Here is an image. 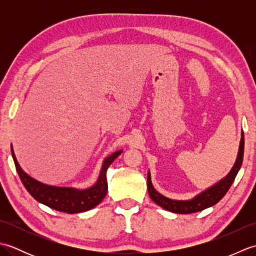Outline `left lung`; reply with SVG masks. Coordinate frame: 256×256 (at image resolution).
I'll return each instance as SVG.
<instances>
[{
  "label": "left lung",
  "instance_id": "1",
  "mask_svg": "<svg viewBox=\"0 0 256 256\" xmlns=\"http://www.w3.org/2000/svg\"><path fill=\"white\" fill-rule=\"evenodd\" d=\"M243 153H244V134L242 132L238 158L234 166L232 167L231 172L228 174L226 177H224L218 184H216L214 186L204 190V192H201L200 194L197 196V197H194L192 200H184V201L172 200L170 198L164 197V196L160 194V192H157L154 189L153 184H152V182H150V175L148 172V190L150 197L155 204L160 206L162 208H164L168 211L175 212V214H194V212H198L206 208H209V206L219 202V201L224 197V194L228 192V190H229V188L231 187L233 182H234L236 174L238 170H240L241 165H242Z\"/></svg>",
  "mask_w": 256,
  "mask_h": 256
}]
</instances>
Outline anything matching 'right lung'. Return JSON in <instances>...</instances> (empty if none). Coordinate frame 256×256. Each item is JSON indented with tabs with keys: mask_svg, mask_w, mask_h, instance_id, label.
<instances>
[{
	"mask_svg": "<svg viewBox=\"0 0 256 256\" xmlns=\"http://www.w3.org/2000/svg\"><path fill=\"white\" fill-rule=\"evenodd\" d=\"M10 152H12L14 164L20 180L27 192L32 194V197L52 209L67 212V214H78V212L90 210L101 202L108 192V167L122 153V150H118L106 158V160L103 162L99 179H98L94 186L84 190H78L74 188L48 186V184L35 180L22 170L18 160H16L12 146H10Z\"/></svg>",
	"mask_w": 256,
	"mask_h": 256,
	"instance_id": "obj_1",
	"label": "right lung"
}]
</instances>
